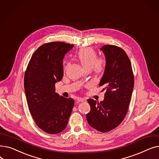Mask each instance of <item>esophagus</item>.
<instances>
[{"mask_svg":"<svg viewBox=\"0 0 159 159\" xmlns=\"http://www.w3.org/2000/svg\"><path fill=\"white\" fill-rule=\"evenodd\" d=\"M77 101H79V102H86V99L84 98H78Z\"/></svg>","mask_w":159,"mask_h":159,"instance_id":"obj_1","label":"esophagus"}]
</instances>
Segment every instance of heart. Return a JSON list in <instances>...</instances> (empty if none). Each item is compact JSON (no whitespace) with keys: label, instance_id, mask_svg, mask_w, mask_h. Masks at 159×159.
I'll use <instances>...</instances> for the list:
<instances>
[{"label":"heart","instance_id":"heart-1","mask_svg":"<svg viewBox=\"0 0 159 159\" xmlns=\"http://www.w3.org/2000/svg\"><path fill=\"white\" fill-rule=\"evenodd\" d=\"M77 59L85 70H91L93 68L97 72H101L104 66V61L102 58H97L95 50L91 48H85L78 52Z\"/></svg>","mask_w":159,"mask_h":159}]
</instances>
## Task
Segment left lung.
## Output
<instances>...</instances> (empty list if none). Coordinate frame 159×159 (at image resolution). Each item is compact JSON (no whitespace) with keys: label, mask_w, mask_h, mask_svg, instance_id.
Returning a JSON list of instances; mask_svg holds the SVG:
<instances>
[{"label":"left lung","mask_w":159,"mask_h":159,"mask_svg":"<svg viewBox=\"0 0 159 159\" xmlns=\"http://www.w3.org/2000/svg\"><path fill=\"white\" fill-rule=\"evenodd\" d=\"M103 52L106 66L99 82L106 90L103 101L89 98L91 110L86 119L94 129L101 132L110 131L119 125L126 116L134 86V77L130 61L124 50L116 46L104 45Z\"/></svg>","instance_id":"left-lung-1"}]
</instances>
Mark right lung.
Instances as JSON below:
<instances>
[{"label": "right lung", "mask_w": 159, "mask_h": 159, "mask_svg": "<svg viewBox=\"0 0 159 159\" xmlns=\"http://www.w3.org/2000/svg\"><path fill=\"white\" fill-rule=\"evenodd\" d=\"M73 45L54 42L40 46L29 62L24 75V90L30 112L38 127L57 134L67 126L74 100L55 93V84L64 75V55Z\"/></svg>", "instance_id": "1"}]
</instances>
